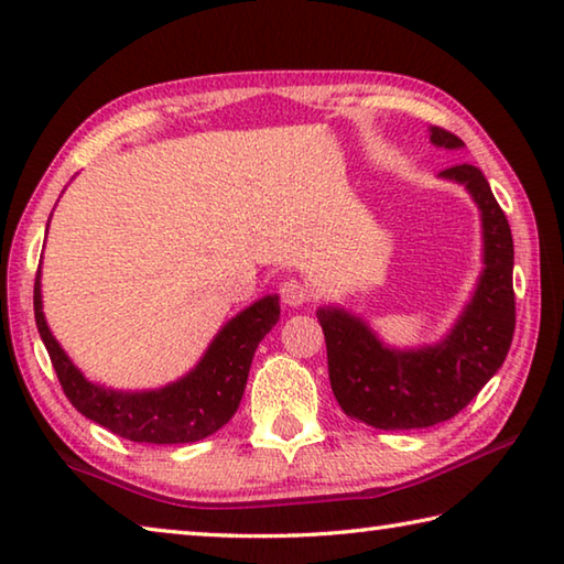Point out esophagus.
Here are the masks:
<instances>
[{
	"label": "esophagus",
	"mask_w": 564,
	"mask_h": 564,
	"mask_svg": "<svg viewBox=\"0 0 564 564\" xmlns=\"http://www.w3.org/2000/svg\"><path fill=\"white\" fill-rule=\"evenodd\" d=\"M308 295H311V291H308V285H305L303 281L289 279V281L281 283V299H283V303L303 305L305 301H308Z\"/></svg>",
	"instance_id": "esophagus-1"
}]
</instances>
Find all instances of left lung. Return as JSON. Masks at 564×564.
I'll list each match as a JSON object with an SVG mask.
<instances>
[{
  "label": "left lung",
  "instance_id": "obj_1",
  "mask_svg": "<svg viewBox=\"0 0 564 564\" xmlns=\"http://www.w3.org/2000/svg\"><path fill=\"white\" fill-rule=\"evenodd\" d=\"M431 141L443 149L465 147L441 127H431ZM441 178L465 186L482 221V273L447 336L433 346L390 348L356 313L336 305L316 311L333 395L348 417L380 431L451 420L498 373L512 343L514 248L508 218L477 166H451Z\"/></svg>",
  "mask_w": 564,
  "mask_h": 564
}]
</instances>
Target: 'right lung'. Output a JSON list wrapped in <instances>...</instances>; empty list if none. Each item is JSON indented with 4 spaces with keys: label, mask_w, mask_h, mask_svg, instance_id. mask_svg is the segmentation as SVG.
Masks as SVG:
<instances>
[{
    "label": "right lung",
    "mask_w": 564,
    "mask_h": 564,
    "mask_svg": "<svg viewBox=\"0 0 564 564\" xmlns=\"http://www.w3.org/2000/svg\"><path fill=\"white\" fill-rule=\"evenodd\" d=\"M34 318L50 352L56 378L69 403L133 443L178 445L214 435L241 403L253 352L281 318L279 295H263L248 305L208 343L202 360L184 378L156 390H113L84 378L59 340L52 336L42 311V275L34 283Z\"/></svg>",
    "instance_id": "add662e5"
}]
</instances>
